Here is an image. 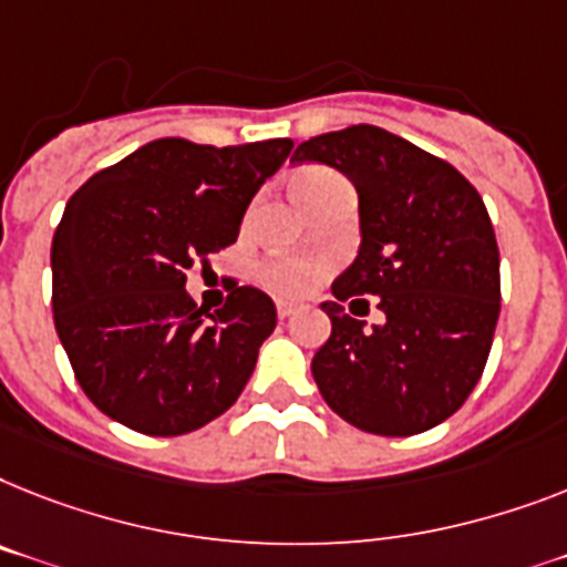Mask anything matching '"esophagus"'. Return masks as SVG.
Returning <instances> with one entry per match:
<instances>
[{"label": "esophagus", "mask_w": 567, "mask_h": 567, "mask_svg": "<svg viewBox=\"0 0 567 567\" xmlns=\"http://www.w3.org/2000/svg\"><path fill=\"white\" fill-rule=\"evenodd\" d=\"M295 312H298V307H295V303L278 301V318H280V321H284V318H292Z\"/></svg>", "instance_id": "34e87169"}]
</instances>
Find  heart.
<instances>
[{
    "instance_id": "1",
    "label": "heart",
    "mask_w": 567,
    "mask_h": 567,
    "mask_svg": "<svg viewBox=\"0 0 567 567\" xmlns=\"http://www.w3.org/2000/svg\"><path fill=\"white\" fill-rule=\"evenodd\" d=\"M330 179H336V173L327 171V167H303V171L295 173V196L303 199L310 190ZM327 269H330V264L321 257H272V260L260 264L257 275L264 280V287H269L280 298H301L324 278Z\"/></svg>"
}]
</instances>
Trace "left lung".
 I'll return each instance as SVG.
<instances>
[{
    "label": "left lung",
    "instance_id": "8db88e82",
    "mask_svg": "<svg viewBox=\"0 0 567 567\" xmlns=\"http://www.w3.org/2000/svg\"><path fill=\"white\" fill-rule=\"evenodd\" d=\"M295 165L341 171L359 194L362 249L321 303L333 333L312 357L324 402L362 432L411 437L452 417L478 385L502 312L498 243L481 194L443 158L382 126L298 144ZM373 293L386 324L340 307ZM352 309V305H351Z\"/></svg>",
    "mask_w": 567,
    "mask_h": 567
}]
</instances>
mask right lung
I'll return each instance as SVG.
<instances>
[{"mask_svg": "<svg viewBox=\"0 0 567 567\" xmlns=\"http://www.w3.org/2000/svg\"><path fill=\"white\" fill-rule=\"evenodd\" d=\"M289 150L292 138H158L74 190L51 240V310L78 385L106 417L176 437L237 402L278 321L272 298L234 280L208 316L185 280L237 240Z\"/></svg>", "mask_w": 567, "mask_h": 567, "instance_id": "add662e5", "label": "right lung"}]
</instances>
